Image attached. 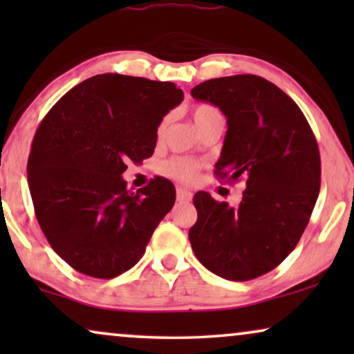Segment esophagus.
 Returning a JSON list of instances; mask_svg holds the SVG:
<instances>
[{"label": "esophagus", "mask_w": 354, "mask_h": 354, "mask_svg": "<svg viewBox=\"0 0 354 354\" xmlns=\"http://www.w3.org/2000/svg\"><path fill=\"white\" fill-rule=\"evenodd\" d=\"M192 192L185 190V188H177V200L182 201V203H188L192 201Z\"/></svg>", "instance_id": "1"}]
</instances>
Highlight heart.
Listing matches in <instances>:
<instances>
[{"label": "heart", "mask_w": 354, "mask_h": 354, "mask_svg": "<svg viewBox=\"0 0 354 354\" xmlns=\"http://www.w3.org/2000/svg\"><path fill=\"white\" fill-rule=\"evenodd\" d=\"M192 118L195 122L196 129L201 130L206 129L207 125H212L216 122H224V114L217 106L211 103H198L192 108ZM169 124V118H164L158 125V137L161 138L162 133L166 132V127ZM201 169V162L198 159L185 158V156H174L167 159L162 164V172L167 177L174 178L178 182H192L195 180L198 172Z\"/></svg>", "instance_id": "heart-1"}]
</instances>
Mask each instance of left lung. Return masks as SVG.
<instances>
[{"label": "left lung", "mask_w": 354, "mask_h": 354, "mask_svg": "<svg viewBox=\"0 0 354 354\" xmlns=\"http://www.w3.org/2000/svg\"><path fill=\"white\" fill-rule=\"evenodd\" d=\"M192 96L224 113L229 129L214 174L229 183L241 178L246 190L239 206L198 192L188 239L211 272L256 279L292 253L313 214L321 188L316 137L298 104L259 75L206 80Z\"/></svg>", "instance_id": "1"}]
</instances>
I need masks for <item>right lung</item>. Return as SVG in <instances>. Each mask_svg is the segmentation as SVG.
I'll use <instances>...</instances> for the list:
<instances>
[{"label": "right lung", "mask_w": 354, "mask_h": 354, "mask_svg": "<svg viewBox=\"0 0 354 354\" xmlns=\"http://www.w3.org/2000/svg\"><path fill=\"white\" fill-rule=\"evenodd\" d=\"M182 100L172 82L101 74L67 91L38 125L28 188L48 243L71 268L114 279L145 254L176 187L156 177L132 193L122 174L151 156L159 122Z\"/></svg>", "instance_id": "1"}]
</instances>
